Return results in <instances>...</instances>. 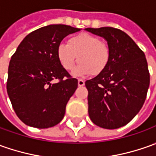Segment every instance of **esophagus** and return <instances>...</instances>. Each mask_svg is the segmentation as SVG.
I'll return each mask as SVG.
<instances>
[{"label": "esophagus", "mask_w": 156, "mask_h": 156, "mask_svg": "<svg viewBox=\"0 0 156 156\" xmlns=\"http://www.w3.org/2000/svg\"><path fill=\"white\" fill-rule=\"evenodd\" d=\"M78 86H80V87L83 86V85H84V81L82 80V79H78Z\"/></svg>", "instance_id": "esophagus-1"}]
</instances>
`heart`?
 Returning <instances> with one entry per match:
<instances>
[{
  "label": "heart",
  "mask_w": 156,
  "mask_h": 156,
  "mask_svg": "<svg viewBox=\"0 0 156 156\" xmlns=\"http://www.w3.org/2000/svg\"><path fill=\"white\" fill-rule=\"evenodd\" d=\"M57 56L60 65L66 71L73 69L77 60L80 62L73 72L75 76L98 75L108 66L111 50L99 37L91 34L81 33L70 38L68 44L60 43Z\"/></svg>",
  "instance_id": "heart-1"
}]
</instances>
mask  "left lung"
Returning <instances> with one entry per match:
<instances>
[{
	"instance_id": "8db88e82",
	"label": "left lung",
	"mask_w": 156,
	"mask_h": 156,
	"mask_svg": "<svg viewBox=\"0 0 156 156\" xmlns=\"http://www.w3.org/2000/svg\"><path fill=\"white\" fill-rule=\"evenodd\" d=\"M85 30L104 38L111 50L107 68L85 82L89 115L98 126L117 129L130 122L144 103L149 86L147 60L136 42L120 30Z\"/></svg>"
}]
</instances>
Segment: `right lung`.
Returning a JSON list of instances; mask_svg holds the SVG:
<instances>
[{
	"mask_svg": "<svg viewBox=\"0 0 156 156\" xmlns=\"http://www.w3.org/2000/svg\"><path fill=\"white\" fill-rule=\"evenodd\" d=\"M80 29L50 25L34 30L20 42L8 66L7 90L17 116L25 125L49 128L62 120L66 106L78 88L60 65L57 49ZM57 79L58 82L51 83Z\"/></svg>",
	"mask_w": 156,
	"mask_h": 156,
	"instance_id": "1",
	"label": "right lung"
}]
</instances>
